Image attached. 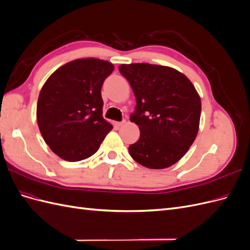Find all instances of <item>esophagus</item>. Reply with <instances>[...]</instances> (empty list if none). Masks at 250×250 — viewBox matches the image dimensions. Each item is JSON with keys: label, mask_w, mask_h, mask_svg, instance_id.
<instances>
[{"label": "esophagus", "mask_w": 250, "mask_h": 250, "mask_svg": "<svg viewBox=\"0 0 250 250\" xmlns=\"http://www.w3.org/2000/svg\"><path fill=\"white\" fill-rule=\"evenodd\" d=\"M124 123H125V121H122V122H115V125L117 127H120V126H122Z\"/></svg>", "instance_id": "1"}]
</instances>
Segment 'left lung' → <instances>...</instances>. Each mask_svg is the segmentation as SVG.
Segmentation results:
<instances>
[{"mask_svg":"<svg viewBox=\"0 0 250 250\" xmlns=\"http://www.w3.org/2000/svg\"><path fill=\"white\" fill-rule=\"evenodd\" d=\"M137 100L130 121L141 135L128 150L133 160L149 169L177 163L190 148L199 129L201 101L192 82L169 66L121 64Z\"/></svg>","mask_w":250,"mask_h":250,"instance_id":"left-lung-1","label":"left lung"}]
</instances>
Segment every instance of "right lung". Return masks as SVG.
I'll return each instance as SVG.
<instances>
[{
  "label": "right lung",
  "mask_w": 250,
  "mask_h": 250,
  "mask_svg": "<svg viewBox=\"0 0 250 250\" xmlns=\"http://www.w3.org/2000/svg\"><path fill=\"white\" fill-rule=\"evenodd\" d=\"M113 64L97 58L60 66L44 83L37 101L41 133L62 160L79 162L95 154L112 125L102 116L101 87Z\"/></svg>",
  "instance_id": "obj_1"
}]
</instances>
